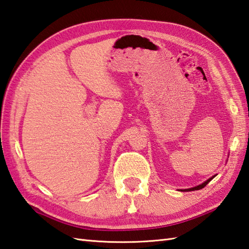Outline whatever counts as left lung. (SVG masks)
Returning <instances> with one entry per match:
<instances>
[{
	"mask_svg": "<svg viewBox=\"0 0 249 249\" xmlns=\"http://www.w3.org/2000/svg\"><path fill=\"white\" fill-rule=\"evenodd\" d=\"M214 178V177H212V178H210L209 179H208V181H205L204 183H202V184H201V185H199V186H196V187H193V188H189V189H184L185 190V192H187V190H199V189H202L203 187H205L206 186V185H208L209 184V182L210 181H212V179Z\"/></svg>",
	"mask_w": 249,
	"mask_h": 249,
	"instance_id": "left-lung-1",
	"label": "left lung"
}]
</instances>
